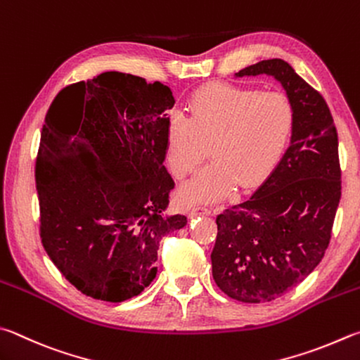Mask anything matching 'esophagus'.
Masks as SVG:
<instances>
[{
  "mask_svg": "<svg viewBox=\"0 0 360 360\" xmlns=\"http://www.w3.org/2000/svg\"><path fill=\"white\" fill-rule=\"evenodd\" d=\"M209 212H211V211H209V207L206 205H198V206H193L191 209L192 217H197V215H207Z\"/></svg>",
  "mask_w": 360,
  "mask_h": 360,
  "instance_id": "34e87169",
  "label": "esophagus"
}]
</instances>
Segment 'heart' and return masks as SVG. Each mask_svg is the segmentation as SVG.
<instances>
[{
    "instance_id": "heart-1",
    "label": "heart",
    "mask_w": 360,
    "mask_h": 360,
    "mask_svg": "<svg viewBox=\"0 0 360 360\" xmlns=\"http://www.w3.org/2000/svg\"><path fill=\"white\" fill-rule=\"evenodd\" d=\"M188 116L172 115L167 124V162L178 181L202 160L207 163L181 188L182 202L225 197L238 182L247 188L264 178L290 140L294 113L288 97L233 83H211L195 91Z\"/></svg>"
}]
</instances>
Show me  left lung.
I'll use <instances>...</instances> for the list:
<instances>
[{"label": "left lung", "mask_w": 360, "mask_h": 360, "mask_svg": "<svg viewBox=\"0 0 360 360\" xmlns=\"http://www.w3.org/2000/svg\"><path fill=\"white\" fill-rule=\"evenodd\" d=\"M272 75L294 113L290 146L252 197L221 211L211 253L219 288L259 304L292 290L323 259L342 197L334 117L324 97L288 63L264 60L236 77Z\"/></svg>", "instance_id": "obj_1"}]
</instances>
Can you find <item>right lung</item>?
I'll list each match as a JSON object with an SVG mask.
<instances>
[{
    "label": "right lung",
    "mask_w": 360,
    "mask_h": 360,
    "mask_svg": "<svg viewBox=\"0 0 360 360\" xmlns=\"http://www.w3.org/2000/svg\"><path fill=\"white\" fill-rule=\"evenodd\" d=\"M173 105L160 82L103 72L61 89L45 115L36 159L42 245L89 297L139 296L158 274L160 239L187 224L165 214Z\"/></svg>",
    "instance_id": "1"
}]
</instances>
